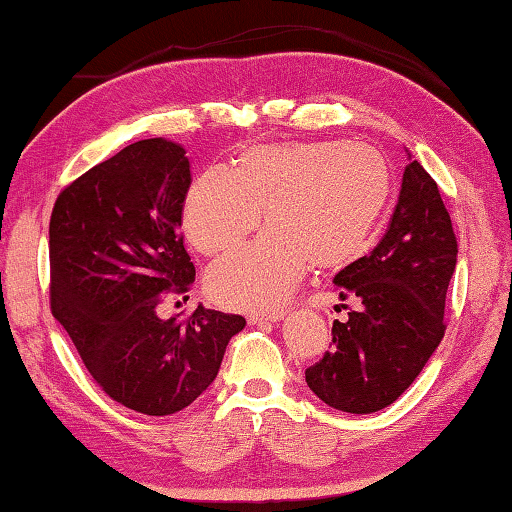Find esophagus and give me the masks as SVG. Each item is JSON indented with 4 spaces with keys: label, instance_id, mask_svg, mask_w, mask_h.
Masks as SVG:
<instances>
[{
    "label": "esophagus",
    "instance_id": "34e87169",
    "mask_svg": "<svg viewBox=\"0 0 512 512\" xmlns=\"http://www.w3.org/2000/svg\"><path fill=\"white\" fill-rule=\"evenodd\" d=\"M284 310H277V312H266V314H250L248 321L253 325H259V323H268V321H281L284 319Z\"/></svg>",
    "mask_w": 512,
    "mask_h": 512
}]
</instances>
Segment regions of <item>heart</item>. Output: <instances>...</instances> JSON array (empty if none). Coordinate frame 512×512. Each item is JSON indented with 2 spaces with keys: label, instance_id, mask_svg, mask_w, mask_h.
<instances>
[{
  "label": "heart",
  "instance_id": "b5f03b06",
  "mask_svg": "<svg viewBox=\"0 0 512 512\" xmlns=\"http://www.w3.org/2000/svg\"><path fill=\"white\" fill-rule=\"evenodd\" d=\"M389 167L361 143H284L248 149L235 169L200 173L184 200V233L206 255L226 253L259 224L270 231L213 264L211 295L228 308L273 310L314 268L361 253L389 198Z\"/></svg>",
  "mask_w": 512,
  "mask_h": 512
}]
</instances>
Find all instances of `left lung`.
Segmentation results:
<instances>
[{
	"instance_id": "left-lung-1",
	"label": "left lung",
	"mask_w": 512,
	"mask_h": 512,
	"mask_svg": "<svg viewBox=\"0 0 512 512\" xmlns=\"http://www.w3.org/2000/svg\"><path fill=\"white\" fill-rule=\"evenodd\" d=\"M455 262L458 242L438 184L411 160L387 233L334 277L339 297L356 308L334 321L330 352L306 369L308 387L325 405L372 413L409 389L447 330Z\"/></svg>"
}]
</instances>
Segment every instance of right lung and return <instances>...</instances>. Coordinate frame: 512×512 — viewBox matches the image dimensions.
Here are the masks:
<instances>
[{"instance_id": "1", "label": "right lung", "mask_w": 512, "mask_h": 512, "mask_svg": "<svg viewBox=\"0 0 512 512\" xmlns=\"http://www.w3.org/2000/svg\"><path fill=\"white\" fill-rule=\"evenodd\" d=\"M184 149L147 138L65 187L50 215V310L107 396L145 416H171L209 387L246 319L195 308L160 319L187 295L195 266L182 211Z\"/></svg>"}]
</instances>
